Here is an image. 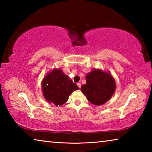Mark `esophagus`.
I'll return each instance as SVG.
<instances>
[{"instance_id":"obj_1","label":"esophagus","mask_w":152,"mask_h":152,"mask_svg":"<svg viewBox=\"0 0 152 152\" xmlns=\"http://www.w3.org/2000/svg\"><path fill=\"white\" fill-rule=\"evenodd\" d=\"M77 85H78V86L79 87V88H80V87H81V83H80V82H78V83H77Z\"/></svg>"}]
</instances>
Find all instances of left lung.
<instances>
[{
  "instance_id": "1",
  "label": "left lung",
  "mask_w": 152,
  "mask_h": 152,
  "mask_svg": "<svg viewBox=\"0 0 152 152\" xmlns=\"http://www.w3.org/2000/svg\"><path fill=\"white\" fill-rule=\"evenodd\" d=\"M86 84L81 91L88 101L94 105H101L111 98L115 91V81L110 74L94 70L86 76Z\"/></svg>"
}]
</instances>
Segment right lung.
<instances>
[{
	"instance_id": "right-lung-1",
	"label": "right lung",
	"mask_w": 152,
	"mask_h": 152,
	"mask_svg": "<svg viewBox=\"0 0 152 152\" xmlns=\"http://www.w3.org/2000/svg\"><path fill=\"white\" fill-rule=\"evenodd\" d=\"M42 89L47 101L56 106H61L68 101L69 95L79 88L62 71L57 69L45 77L42 82Z\"/></svg>"
}]
</instances>
